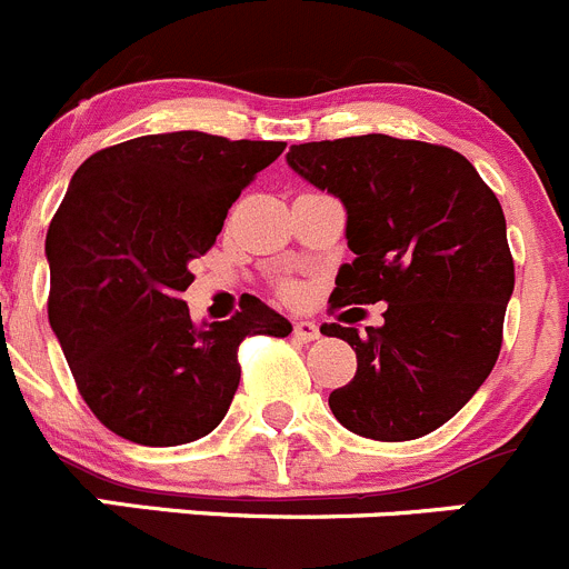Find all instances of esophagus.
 <instances>
[{
	"mask_svg": "<svg viewBox=\"0 0 569 569\" xmlns=\"http://www.w3.org/2000/svg\"><path fill=\"white\" fill-rule=\"evenodd\" d=\"M293 338L299 340V343H312V340L321 338V329H318L316 321H296Z\"/></svg>",
	"mask_w": 569,
	"mask_h": 569,
	"instance_id": "34e87169",
	"label": "esophagus"
}]
</instances>
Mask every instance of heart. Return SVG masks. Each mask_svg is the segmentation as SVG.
I'll list each match as a JSON object with an SVG mask.
<instances>
[{"label": "heart", "instance_id": "obj_1", "mask_svg": "<svg viewBox=\"0 0 569 569\" xmlns=\"http://www.w3.org/2000/svg\"><path fill=\"white\" fill-rule=\"evenodd\" d=\"M284 293H288V296H293V293H296V288H293V284H290V288H284Z\"/></svg>", "mask_w": 569, "mask_h": 569}]
</instances>
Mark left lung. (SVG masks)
Returning <instances> with one entry per match:
<instances>
[{"mask_svg": "<svg viewBox=\"0 0 569 569\" xmlns=\"http://www.w3.org/2000/svg\"><path fill=\"white\" fill-rule=\"evenodd\" d=\"M288 164L346 207L355 262L335 307L386 301L382 327L323 323L355 349L349 386L329 393L346 430L410 441L438 430L495 369L513 259L497 194L452 148L386 133L293 144Z\"/></svg>", "mask_w": 569, "mask_h": 569, "instance_id": "left-lung-1", "label": "left lung"}]
</instances>
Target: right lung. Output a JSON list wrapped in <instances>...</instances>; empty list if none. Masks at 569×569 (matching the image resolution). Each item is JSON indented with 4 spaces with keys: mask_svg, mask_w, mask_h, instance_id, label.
Masks as SVG:
<instances>
[{
    "mask_svg": "<svg viewBox=\"0 0 569 569\" xmlns=\"http://www.w3.org/2000/svg\"><path fill=\"white\" fill-rule=\"evenodd\" d=\"M284 142L153 133L78 167L47 231L50 323L74 386L111 432L144 447L203 438L223 421L248 335L288 338V318L248 296L229 321L194 327L189 262Z\"/></svg>",
    "mask_w": 569,
    "mask_h": 569,
    "instance_id": "right-lung-1",
    "label": "right lung"
}]
</instances>
